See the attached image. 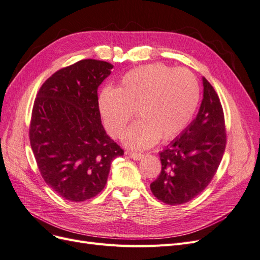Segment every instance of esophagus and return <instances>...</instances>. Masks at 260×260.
<instances>
[{
  "mask_svg": "<svg viewBox=\"0 0 260 260\" xmlns=\"http://www.w3.org/2000/svg\"><path fill=\"white\" fill-rule=\"evenodd\" d=\"M129 156H130V158H132L133 160H140L144 157V155L138 154V153H129Z\"/></svg>",
  "mask_w": 260,
  "mask_h": 260,
  "instance_id": "obj_1",
  "label": "esophagus"
}]
</instances>
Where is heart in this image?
<instances>
[{"label":"heart","mask_w":260,"mask_h":260,"mask_svg":"<svg viewBox=\"0 0 260 260\" xmlns=\"http://www.w3.org/2000/svg\"><path fill=\"white\" fill-rule=\"evenodd\" d=\"M199 100V83L188 70L153 64L130 70L117 89L102 90L99 108L107 131L115 138L123 135L137 112L140 120L125 133L123 143L145 149L160 138L178 136L192 119Z\"/></svg>","instance_id":"heart-1"}]
</instances>
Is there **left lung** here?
Segmentation results:
<instances>
[{"label":"left lung","instance_id":"1","mask_svg":"<svg viewBox=\"0 0 260 260\" xmlns=\"http://www.w3.org/2000/svg\"><path fill=\"white\" fill-rule=\"evenodd\" d=\"M203 80V100L195 119L159 153L161 171L151 191L168 205H180L200 195L222 159L226 136L224 117L215 89Z\"/></svg>","mask_w":260,"mask_h":260}]
</instances>
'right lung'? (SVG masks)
Instances as JSON below:
<instances>
[{
    "mask_svg": "<svg viewBox=\"0 0 260 260\" xmlns=\"http://www.w3.org/2000/svg\"><path fill=\"white\" fill-rule=\"evenodd\" d=\"M113 67L104 60L77 61L52 75L35 101L31 148L46 184L65 200L98 195L112 161L123 155L106 135L99 109L98 89Z\"/></svg>",
    "mask_w": 260,
    "mask_h": 260,
    "instance_id": "obj_1",
    "label": "right lung"
}]
</instances>
